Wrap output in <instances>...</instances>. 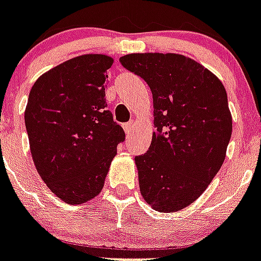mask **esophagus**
I'll list each match as a JSON object with an SVG mask.
<instances>
[{"label":"esophagus","mask_w":261,"mask_h":261,"mask_svg":"<svg viewBox=\"0 0 261 261\" xmlns=\"http://www.w3.org/2000/svg\"><path fill=\"white\" fill-rule=\"evenodd\" d=\"M133 127H134V122H128V123L123 124V128H124V133L127 135H130L133 133Z\"/></svg>","instance_id":"esophagus-1"}]
</instances>
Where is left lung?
Segmentation results:
<instances>
[{"instance_id": "left-lung-1", "label": "left lung", "mask_w": 261, "mask_h": 261, "mask_svg": "<svg viewBox=\"0 0 261 261\" xmlns=\"http://www.w3.org/2000/svg\"><path fill=\"white\" fill-rule=\"evenodd\" d=\"M152 94L151 145L135 156L139 189L152 209L178 212L198 198L224 164L232 115L221 80L177 54H130L119 59Z\"/></svg>"}]
</instances>
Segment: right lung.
<instances>
[{
	"label": "right lung",
	"instance_id": "right-lung-1",
	"mask_svg": "<svg viewBox=\"0 0 261 261\" xmlns=\"http://www.w3.org/2000/svg\"><path fill=\"white\" fill-rule=\"evenodd\" d=\"M114 59L88 54L42 73L32 87L25 127L35 166L50 192L71 205L105 186L124 131L106 109L107 69Z\"/></svg>",
	"mask_w": 261,
	"mask_h": 261
}]
</instances>
